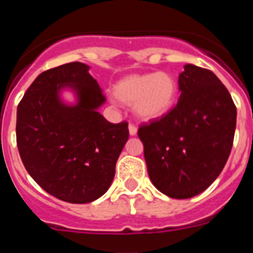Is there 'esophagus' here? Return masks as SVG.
<instances>
[{
	"label": "esophagus",
	"mask_w": 253,
	"mask_h": 253,
	"mask_svg": "<svg viewBox=\"0 0 253 253\" xmlns=\"http://www.w3.org/2000/svg\"><path fill=\"white\" fill-rule=\"evenodd\" d=\"M137 126L134 124H129V133H130V135H135L137 134Z\"/></svg>",
	"instance_id": "34e87169"
}]
</instances>
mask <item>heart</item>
<instances>
[{"label":"heart","instance_id":"obj_1","mask_svg":"<svg viewBox=\"0 0 253 253\" xmlns=\"http://www.w3.org/2000/svg\"><path fill=\"white\" fill-rule=\"evenodd\" d=\"M176 93L175 78L166 72L128 76L114 87L115 99L133 105L135 115L143 120L158 119L169 113Z\"/></svg>","mask_w":253,"mask_h":253}]
</instances>
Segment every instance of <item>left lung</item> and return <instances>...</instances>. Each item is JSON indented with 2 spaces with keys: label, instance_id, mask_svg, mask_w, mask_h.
<instances>
[{
  "label": "left lung",
  "instance_id": "left-lung-1",
  "mask_svg": "<svg viewBox=\"0 0 253 253\" xmlns=\"http://www.w3.org/2000/svg\"><path fill=\"white\" fill-rule=\"evenodd\" d=\"M178 102L161 119L140 125L138 137L152 184L173 199L203 193L220 175L233 146L237 109L209 69L186 64Z\"/></svg>",
  "mask_w": 253,
  "mask_h": 253
}]
</instances>
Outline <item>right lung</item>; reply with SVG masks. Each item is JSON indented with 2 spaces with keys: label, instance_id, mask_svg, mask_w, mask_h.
I'll list each match as a JSON object with an SVG mask.
<instances>
[{
  "label": "right lung",
  "instance_id": "add662e5",
  "mask_svg": "<svg viewBox=\"0 0 253 253\" xmlns=\"http://www.w3.org/2000/svg\"><path fill=\"white\" fill-rule=\"evenodd\" d=\"M90 67L72 62L40 73L17 106L16 142L29 175L59 200L86 204L104 195L129 138L128 123L111 124L97 111L105 102ZM71 88L78 104L60 100Z\"/></svg>",
  "mask_w": 253,
  "mask_h": 253
}]
</instances>
